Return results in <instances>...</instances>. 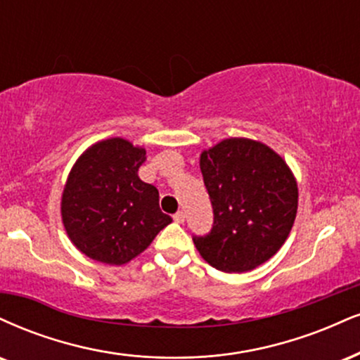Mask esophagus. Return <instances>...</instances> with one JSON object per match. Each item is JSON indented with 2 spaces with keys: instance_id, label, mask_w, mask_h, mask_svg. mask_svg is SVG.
<instances>
[{
  "instance_id": "34e87169",
  "label": "esophagus",
  "mask_w": 360,
  "mask_h": 360,
  "mask_svg": "<svg viewBox=\"0 0 360 360\" xmlns=\"http://www.w3.org/2000/svg\"><path fill=\"white\" fill-rule=\"evenodd\" d=\"M172 218H174L176 223H184V213H183V211H177V213L172 216Z\"/></svg>"
}]
</instances>
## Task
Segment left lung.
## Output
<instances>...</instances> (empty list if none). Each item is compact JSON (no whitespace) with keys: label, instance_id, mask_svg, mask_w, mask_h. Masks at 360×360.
I'll list each match as a JSON object with an SVG mask.
<instances>
[{"label":"left lung","instance_id":"obj_1","mask_svg":"<svg viewBox=\"0 0 360 360\" xmlns=\"http://www.w3.org/2000/svg\"><path fill=\"white\" fill-rule=\"evenodd\" d=\"M202 181L213 206V228L193 236L216 270L248 271L281 248L298 206L297 181L287 162L251 139H224L201 154Z\"/></svg>","mask_w":360,"mask_h":360}]
</instances>
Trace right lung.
Listing matches in <instances>:
<instances>
[{
    "instance_id": "right-lung-1",
    "label": "right lung",
    "mask_w": 360,
    "mask_h": 360,
    "mask_svg": "<svg viewBox=\"0 0 360 360\" xmlns=\"http://www.w3.org/2000/svg\"><path fill=\"white\" fill-rule=\"evenodd\" d=\"M146 150L120 137L97 142L73 166L62 196V219L86 257L124 265L141 255L172 218L159 191L139 179Z\"/></svg>"
}]
</instances>
